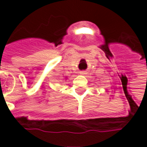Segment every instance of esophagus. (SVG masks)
Here are the masks:
<instances>
[{
	"label": "esophagus",
	"mask_w": 147,
	"mask_h": 147,
	"mask_svg": "<svg viewBox=\"0 0 147 147\" xmlns=\"http://www.w3.org/2000/svg\"><path fill=\"white\" fill-rule=\"evenodd\" d=\"M79 74H80L81 75H86L88 73H87V71L83 70V71H80V72H79Z\"/></svg>",
	"instance_id": "obj_1"
}]
</instances>
